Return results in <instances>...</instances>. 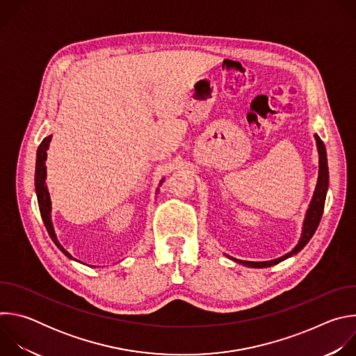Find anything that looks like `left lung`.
I'll return each mask as SVG.
<instances>
[{
	"label": "left lung",
	"mask_w": 356,
	"mask_h": 356,
	"mask_svg": "<svg viewBox=\"0 0 356 356\" xmlns=\"http://www.w3.org/2000/svg\"><path fill=\"white\" fill-rule=\"evenodd\" d=\"M316 140H317V146H318V155H320V175H318V181H317V187L313 195V201L310 204V209L307 211L306 216V221H304V228H302V235L301 239L298 242V245L290 252L287 255L275 259V261H269V262H246V261H236L238 264H242L245 266H250V268H268V266H273L282 261H284L286 258L296 255L297 252H300L304 246L307 245V242L312 239V236L314 235L321 217H323V211H324V204H325V195H327V190H328V163H327V152H325V145L321 140V138L318 135H316Z\"/></svg>",
	"instance_id": "obj_1"
}]
</instances>
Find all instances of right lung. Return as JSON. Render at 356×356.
<instances>
[{"label": "right lung", "instance_id": "obj_1", "mask_svg": "<svg viewBox=\"0 0 356 356\" xmlns=\"http://www.w3.org/2000/svg\"><path fill=\"white\" fill-rule=\"evenodd\" d=\"M50 138L52 136H46L42 143L38 147V158H36V170H35V188H36V195H38V204H39V211L43 220V224L46 227V231L49 234V236L52 238V241L55 242V245L65 253L67 258L72 259L70 253L59 243L54 227H52V221H50V198H49V193L44 184V177H46V166H44V161H46V150L50 142Z\"/></svg>", "mask_w": 356, "mask_h": 356}]
</instances>
